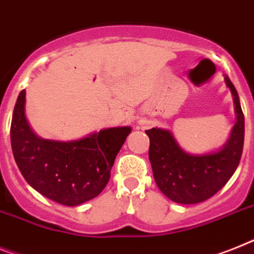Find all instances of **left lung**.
<instances>
[{"instance_id":"1","label":"left lung","mask_w":254,"mask_h":254,"mask_svg":"<svg viewBox=\"0 0 254 254\" xmlns=\"http://www.w3.org/2000/svg\"><path fill=\"white\" fill-rule=\"evenodd\" d=\"M225 81L234 97L236 123L227 142L218 151L192 155L180 148L170 131H145L150 138L149 159L155 184L167 198L180 204H196L213 196L239 166L244 145V114L230 78L226 75Z\"/></svg>"}]
</instances>
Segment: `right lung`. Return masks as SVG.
<instances>
[{
	"label": "right lung",
	"mask_w": 254,
	"mask_h": 254,
	"mask_svg": "<svg viewBox=\"0 0 254 254\" xmlns=\"http://www.w3.org/2000/svg\"><path fill=\"white\" fill-rule=\"evenodd\" d=\"M25 90L12 114L11 148L21 175L34 190L63 205L94 199L109 183L110 170L131 127H113L73 141L41 138L24 112Z\"/></svg>",
	"instance_id": "obj_1"
}]
</instances>
